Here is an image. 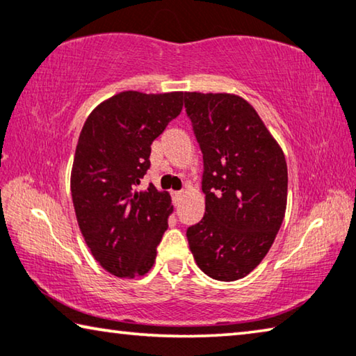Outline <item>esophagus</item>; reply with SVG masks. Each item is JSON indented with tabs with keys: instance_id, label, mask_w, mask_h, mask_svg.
Listing matches in <instances>:
<instances>
[{
	"instance_id": "obj_1",
	"label": "esophagus",
	"mask_w": 356,
	"mask_h": 356,
	"mask_svg": "<svg viewBox=\"0 0 356 356\" xmlns=\"http://www.w3.org/2000/svg\"><path fill=\"white\" fill-rule=\"evenodd\" d=\"M181 197H183V193H181V191H178V193H173V204H175V205H178V204H179V200H181Z\"/></svg>"
}]
</instances>
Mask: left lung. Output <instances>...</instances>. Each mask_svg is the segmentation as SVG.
<instances>
[{
    "label": "left lung",
    "mask_w": 356,
    "mask_h": 356,
    "mask_svg": "<svg viewBox=\"0 0 356 356\" xmlns=\"http://www.w3.org/2000/svg\"><path fill=\"white\" fill-rule=\"evenodd\" d=\"M204 154L205 215L188 227L191 253L220 282L247 277L264 259L286 210L285 154L242 97L184 92Z\"/></svg>",
    "instance_id": "obj_1"
}]
</instances>
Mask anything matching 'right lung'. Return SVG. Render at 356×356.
<instances>
[{"label":"right lung","instance_id":"1","mask_svg":"<svg viewBox=\"0 0 356 356\" xmlns=\"http://www.w3.org/2000/svg\"><path fill=\"white\" fill-rule=\"evenodd\" d=\"M183 98L121 92L100 103L81 130L71 170L76 218L98 264L116 277L145 275L168 227L170 194L136 186L151 165L152 141L181 113Z\"/></svg>","mask_w":356,"mask_h":356}]
</instances>
